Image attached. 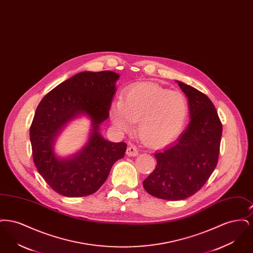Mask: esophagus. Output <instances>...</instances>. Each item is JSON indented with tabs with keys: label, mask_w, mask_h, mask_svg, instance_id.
I'll return each mask as SVG.
<instances>
[{
	"label": "esophagus",
	"mask_w": 253,
	"mask_h": 253,
	"mask_svg": "<svg viewBox=\"0 0 253 253\" xmlns=\"http://www.w3.org/2000/svg\"><path fill=\"white\" fill-rule=\"evenodd\" d=\"M126 154L128 157H136V156H138V151L134 146H129L127 148Z\"/></svg>",
	"instance_id": "1"
}]
</instances>
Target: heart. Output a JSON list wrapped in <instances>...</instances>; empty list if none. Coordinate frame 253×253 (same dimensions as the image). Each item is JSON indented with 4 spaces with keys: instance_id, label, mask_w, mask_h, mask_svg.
Masks as SVG:
<instances>
[{
    "instance_id": "obj_1",
    "label": "heart",
    "mask_w": 253,
    "mask_h": 253,
    "mask_svg": "<svg viewBox=\"0 0 253 253\" xmlns=\"http://www.w3.org/2000/svg\"><path fill=\"white\" fill-rule=\"evenodd\" d=\"M186 96L178 91L153 84L130 88L111 108V121L121 132H131L138 122L140 138L147 144L162 146L180 133L188 118Z\"/></svg>"
}]
</instances>
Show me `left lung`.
I'll list each match as a JSON object with an SVG mask.
<instances>
[{
    "mask_svg": "<svg viewBox=\"0 0 253 253\" xmlns=\"http://www.w3.org/2000/svg\"><path fill=\"white\" fill-rule=\"evenodd\" d=\"M188 98L189 125L179 137L155 154L157 167L143 181L146 192L165 200H184L197 193L216 167L222 123L211 100L176 81Z\"/></svg>",
    "mask_w": 253,
    "mask_h": 253,
    "instance_id": "8db88e82",
    "label": "left lung"
}]
</instances>
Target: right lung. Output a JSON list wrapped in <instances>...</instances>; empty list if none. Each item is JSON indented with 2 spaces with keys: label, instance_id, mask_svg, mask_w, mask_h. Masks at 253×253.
<instances>
[{
  "label": "right lung",
  "instance_id": "right-lung-1",
  "mask_svg": "<svg viewBox=\"0 0 253 253\" xmlns=\"http://www.w3.org/2000/svg\"><path fill=\"white\" fill-rule=\"evenodd\" d=\"M119 78L112 71L79 73L50 91L37 107L30 127L34 163L60 195L82 197L96 193L114 163L124 157L126 143L108 141L99 132L100 124L108 119ZM81 115L91 121L88 142L74 156L58 157L53 150L56 136L68 122Z\"/></svg>",
  "mask_w": 253,
  "mask_h": 253
}]
</instances>
